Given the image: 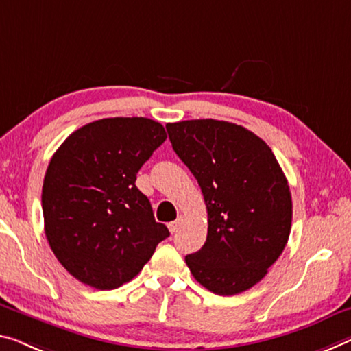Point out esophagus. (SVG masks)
Instances as JSON below:
<instances>
[{"mask_svg":"<svg viewBox=\"0 0 351 351\" xmlns=\"http://www.w3.org/2000/svg\"><path fill=\"white\" fill-rule=\"evenodd\" d=\"M182 221H183V217H182V215H179V218H177L176 221H171V223L168 224V229L172 232V234H174V232H177V230H179L180 224H182Z\"/></svg>","mask_w":351,"mask_h":351,"instance_id":"obj_1","label":"esophagus"}]
</instances>
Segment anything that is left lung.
<instances>
[{"mask_svg": "<svg viewBox=\"0 0 351 351\" xmlns=\"http://www.w3.org/2000/svg\"><path fill=\"white\" fill-rule=\"evenodd\" d=\"M172 149L201 186L207 240L185 262L210 292L229 296L262 281L287 245L292 196L263 139L237 123H168Z\"/></svg>", "mask_w": 351, "mask_h": 351, "instance_id": "obj_1", "label": "left lung"}]
</instances>
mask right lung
Segmentation results:
<instances>
[{
  "label": "right lung",
  "instance_id": "right-lung-1",
  "mask_svg": "<svg viewBox=\"0 0 351 351\" xmlns=\"http://www.w3.org/2000/svg\"><path fill=\"white\" fill-rule=\"evenodd\" d=\"M166 138L163 125L147 117H108L78 128L51 157L42 186L45 235L80 282L121 287L169 237L134 185Z\"/></svg>",
  "mask_w": 351,
  "mask_h": 351
}]
</instances>
